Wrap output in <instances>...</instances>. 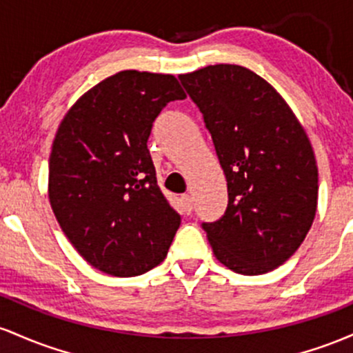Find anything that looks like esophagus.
Segmentation results:
<instances>
[{
  "label": "esophagus",
  "mask_w": 353,
  "mask_h": 353,
  "mask_svg": "<svg viewBox=\"0 0 353 353\" xmlns=\"http://www.w3.org/2000/svg\"><path fill=\"white\" fill-rule=\"evenodd\" d=\"M180 201H181V207H183V212L185 213H192V210H193V200H192V196L190 195H183L180 198Z\"/></svg>",
  "instance_id": "34e87169"
}]
</instances>
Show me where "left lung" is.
<instances>
[{
  "label": "left lung",
  "mask_w": 353,
  "mask_h": 353,
  "mask_svg": "<svg viewBox=\"0 0 353 353\" xmlns=\"http://www.w3.org/2000/svg\"><path fill=\"white\" fill-rule=\"evenodd\" d=\"M178 80L227 176V210L201 223L213 253L241 275L280 267L315 219L319 170L307 133L270 83L243 66L213 65Z\"/></svg>",
  "instance_id": "obj_1"
}]
</instances>
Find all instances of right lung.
Here are the masks:
<instances>
[{
    "instance_id": "add662e5",
    "label": "right lung",
    "mask_w": 353,
    "mask_h": 353,
    "mask_svg": "<svg viewBox=\"0 0 353 353\" xmlns=\"http://www.w3.org/2000/svg\"><path fill=\"white\" fill-rule=\"evenodd\" d=\"M187 94L173 74L126 70L71 106L50 157V203L91 267L137 276L160 265L180 227L148 152L153 121Z\"/></svg>"
}]
</instances>
